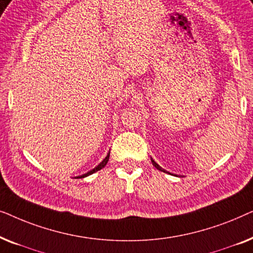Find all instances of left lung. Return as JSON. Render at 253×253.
Returning <instances> with one entry per match:
<instances>
[{
    "mask_svg": "<svg viewBox=\"0 0 253 253\" xmlns=\"http://www.w3.org/2000/svg\"><path fill=\"white\" fill-rule=\"evenodd\" d=\"M151 161H152V164H153V166H154L155 168L159 169V170H161V171H165V169H162V168L160 167V166H159V165L157 164V162H155V161L153 160V159H151Z\"/></svg>",
    "mask_w": 253,
    "mask_h": 253,
    "instance_id": "8db88e82",
    "label": "left lung"
}]
</instances>
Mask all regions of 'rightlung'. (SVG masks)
Masks as SVG:
<instances>
[{
  "label": "right lung",
  "mask_w": 253,
  "mask_h": 253,
  "mask_svg": "<svg viewBox=\"0 0 253 253\" xmlns=\"http://www.w3.org/2000/svg\"><path fill=\"white\" fill-rule=\"evenodd\" d=\"M109 154H110V152L108 154H107V157L103 159V160L100 162V164L96 166L95 168H93L92 170H89L88 172H86V174H84V175H82L81 176V178H83V177H86V176H88V175H91V174H93V172H95V171H98V170H100V169H102L103 167H105V166L107 165V162H108V160H109Z\"/></svg>",
  "instance_id": "right-lung-1"
}]
</instances>
